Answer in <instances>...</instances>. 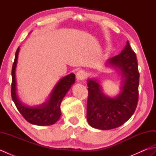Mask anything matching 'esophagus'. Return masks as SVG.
<instances>
[{"label": "esophagus", "instance_id": "esophagus-1", "mask_svg": "<svg viewBox=\"0 0 156 156\" xmlns=\"http://www.w3.org/2000/svg\"><path fill=\"white\" fill-rule=\"evenodd\" d=\"M87 77V72L84 70H80L76 74V78L78 80H83Z\"/></svg>", "mask_w": 156, "mask_h": 156}]
</instances>
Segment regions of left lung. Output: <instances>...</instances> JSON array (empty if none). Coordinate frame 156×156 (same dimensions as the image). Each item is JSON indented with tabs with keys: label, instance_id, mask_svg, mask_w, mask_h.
I'll list each match as a JSON object with an SVG mask.
<instances>
[{
	"label": "left lung",
	"instance_id": "8db88e82",
	"mask_svg": "<svg viewBox=\"0 0 156 156\" xmlns=\"http://www.w3.org/2000/svg\"><path fill=\"white\" fill-rule=\"evenodd\" d=\"M108 64L120 69L123 86L116 98L105 96L96 80H88L87 117L89 125L101 130L120 127L131 117L136 109L139 98L140 73L136 54L127 41L120 54L108 60Z\"/></svg>",
	"mask_w": 156,
	"mask_h": 156
}]
</instances>
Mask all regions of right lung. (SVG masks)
Instances as JSON below:
<instances>
[{"instance_id":"1","label":"right lung","mask_w":156,"mask_h":156,"mask_svg":"<svg viewBox=\"0 0 156 156\" xmlns=\"http://www.w3.org/2000/svg\"><path fill=\"white\" fill-rule=\"evenodd\" d=\"M19 47L15 53V61L12 67L11 97L16 108L26 121L31 124L46 126L54 124L61 116L60 105L62 99L75 82V75L70 74L61 79L52 91L50 98L40 107H29L19 101L16 94L15 68L17 62Z\"/></svg>"}]
</instances>
